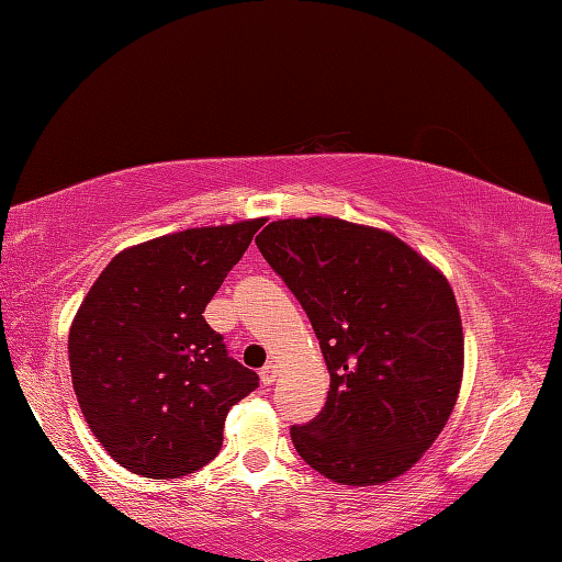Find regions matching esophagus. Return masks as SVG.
I'll use <instances>...</instances> for the list:
<instances>
[{
    "label": "esophagus",
    "mask_w": 562,
    "mask_h": 562,
    "mask_svg": "<svg viewBox=\"0 0 562 562\" xmlns=\"http://www.w3.org/2000/svg\"><path fill=\"white\" fill-rule=\"evenodd\" d=\"M260 379H262V384H272L274 379H278V364L268 361V364L260 369Z\"/></svg>",
    "instance_id": "obj_1"
}]
</instances>
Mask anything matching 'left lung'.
<instances>
[{
	"mask_svg": "<svg viewBox=\"0 0 562 562\" xmlns=\"http://www.w3.org/2000/svg\"><path fill=\"white\" fill-rule=\"evenodd\" d=\"M255 243L307 312L329 369L325 408L290 429L294 449L341 486L406 473L461 389L449 280L396 235L339 217L274 221Z\"/></svg>",
	"mask_w": 562,
	"mask_h": 562,
	"instance_id": "1",
	"label": "left lung"
}]
</instances>
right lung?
Returning <instances> with one entry per match:
<instances>
[{
  "mask_svg": "<svg viewBox=\"0 0 562 562\" xmlns=\"http://www.w3.org/2000/svg\"><path fill=\"white\" fill-rule=\"evenodd\" d=\"M262 223L133 245L83 297L69 329L71 384L89 429L123 469L144 479L203 469L221 451L231 406L258 389L203 312Z\"/></svg>",
  "mask_w": 562,
  "mask_h": 562,
  "instance_id": "right-lung-1",
  "label": "right lung"
}]
</instances>
